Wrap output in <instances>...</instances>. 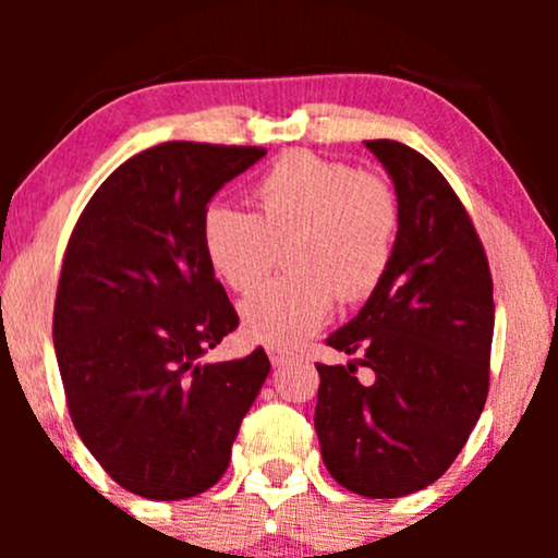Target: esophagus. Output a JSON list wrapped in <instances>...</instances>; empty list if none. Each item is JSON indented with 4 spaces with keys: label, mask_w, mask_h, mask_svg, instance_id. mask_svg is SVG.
Masks as SVG:
<instances>
[{
    "label": "esophagus",
    "mask_w": 558,
    "mask_h": 558,
    "mask_svg": "<svg viewBox=\"0 0 558 558\" xmlns=\"http://www.w3.org/2000/svg\"><path fill=\"white\" fill-rule=\"evenodd\" d=\"M267 356H270V362L275 367H280V364H286L291 360V351L283 349V345H267Z\"/></svg>",
    "instance_id": "1"
}]
</instances>
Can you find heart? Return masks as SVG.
<instances>
[{
	"mask_svg": "<svg viewBox=\"0 0 558 558\" xmlns=\"http://www.w3.org/2000/svg\"><path fill=\"white\" fill-rule=\"evenodd\" d=\"M399 204L386 181L310 151H288L254 185V215L213 204L202 220L209 267L246 293L270 272L278 248L291 275L241 301L248 338L293 345L330 317L336 296L351 304L386 275Z\"/></svg>",
	"mask_w": 558,
	"mask_h": 558,
	"instance_id": "obj_1",
	"label": "heart"
}]
</instances>
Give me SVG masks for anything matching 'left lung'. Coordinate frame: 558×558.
Returning <instances> with one entry per match:
<instances>
[{
    "instance_id": "obj_1",
    "label": "left lung",
    "mask_w": 558,
    "mask_h": 558,
    "mask_svg": "<svg viewBox=\"0 0 558 558\" xmlns=\"http://www.w3.org/2000/svg\"><path fill=\"white\" fill-rule=\"evenodd\" d=\"M393 183V257L360 315L328 345L360 360L317 364L315 430L338 485L401 498L459 457L488 399L493 280L470 215L438 168L399 141H367ZM367 366L374 380L353 373Z\"/></svg>"
}]
</instances>
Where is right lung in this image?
<instances>
[{"label": "right lung", "mask_w": 558, "mask_h": 558, "mask_svg": "<svg viewBox=\"0 0 558 558\" xmlns=\"http://www.w3.org/2000/svg\"><path fill=\"white\" fill-rule=\"evenodd\" d=\"M262 146L168 141L120 165L70 235L54 354L75 430L114 483L181 501L226 475L270 375L262 349L204 362L239 315L202 243L207 204Z\"/></svg>", "instance_id": "obj_1"}]
</instances>
